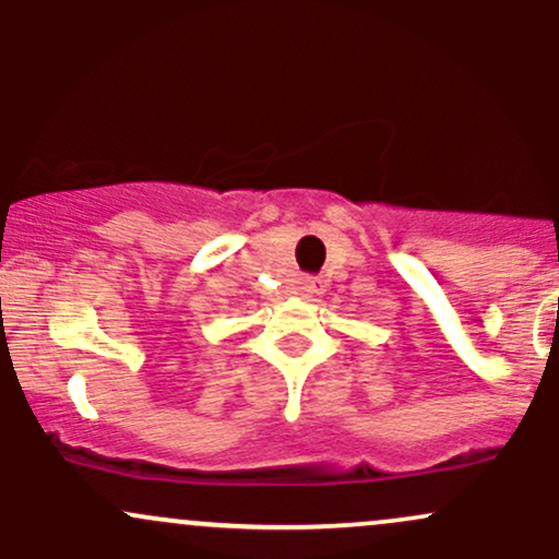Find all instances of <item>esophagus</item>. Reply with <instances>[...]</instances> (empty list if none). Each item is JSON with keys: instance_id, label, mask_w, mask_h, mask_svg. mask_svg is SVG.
Returning <instances> with one entry per match:
<instances>
[{"instance_id": "esophagus-1", "label": "esophagus", "mask_w": 559, "mask_h": 559, "mask_svg": "<svg viewBox=\"0 0 559 559\" xmlns=\"http://www.w3.org/2000/svg\"><path fill=\"white\" fill-rule=\"evenodd\" d=\"M310 288H312V292H318V286H316V284H312V286H310Z\"/></svg>"}]
</instances>
